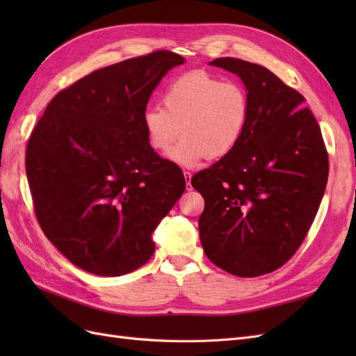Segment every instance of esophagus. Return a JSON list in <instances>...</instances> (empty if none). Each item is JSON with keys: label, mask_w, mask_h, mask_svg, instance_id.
I'll use <instances>...</instances> for the list:
<instances>
[{"label": "esophagus", "mask_w": 356, "mask_h": 356, "mask_svg": "<svg viewBox=\"0 0 356 356\" xmlns=\"http://www.w3.org/2000/svg\"><path fill=\"white\" fill-rule=\"evenodd\" d=\"M184 178H186V188L191 190V174L188 170H184Z\"/></svg>", "instance_id": "esophagus-1"}]
</instances>
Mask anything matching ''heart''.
Returning a JSON list of instances; mask_svg holds the SVG:
<instances>
[{
  "label": "heart",
  "instance_id": "1",
  "mask_svg": "<svg viewBox=\"0 0 356 356\" xmlns=\"http://www.w3.org/2000/svg\"><path fill=\"white\" fill-rule=\"evenodd\" d=\"M161 104L163 108L152 106L143 114L147 143L156 153L166 154L181 134V143L169 153L181 166L229 156L243 138L251 113L243 84L203 70L170 83Z\"/></svg>",
  "mask_w": 356,
  "mask_h": 356
}]
</instances>
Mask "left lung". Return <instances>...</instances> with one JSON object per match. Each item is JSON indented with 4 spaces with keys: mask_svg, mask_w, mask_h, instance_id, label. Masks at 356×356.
<instances>
[{
    "mask_svg": "<svg viewBox=\"0 0 356 356\" xmlns=\"http://www.w3.org/2000/svg\"><path fill=\"white\" fill-rule=\"evenodd\" d=\"M211 65L239 75L251 113L233 152L191 178L204 199L203 251L241 277L282 267L303 243L328 181V153L303 95L267 68L236 58Z\"/></svg>",
    "mask_w": 356,
    "mask_h": 356,
    "instance_id": "8db88e82",
    "label": "left lung"
}]
</instances>
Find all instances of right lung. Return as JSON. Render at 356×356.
Listing matches in <instances>:
<instances>
[{
  "mask_svg": "<svg viewBox=\"0 0 356 356\" xmlns=\"http://www.w3.org/2000/svg\"><path fill=\"white\" fill-rule=\"evenodd\" d=\"M181 63L157 50L96 70L60 90L29 136L40 227L86 272L122 276L144 266L154 229L186 190L182 170L148 145L143 126L149 96Z\"/></svg>",
  "mask_w": 356,
  "mask_h": 356,
  "instance_id": "right-lung-1",
  "label": "right lung"
}]
</instances>
